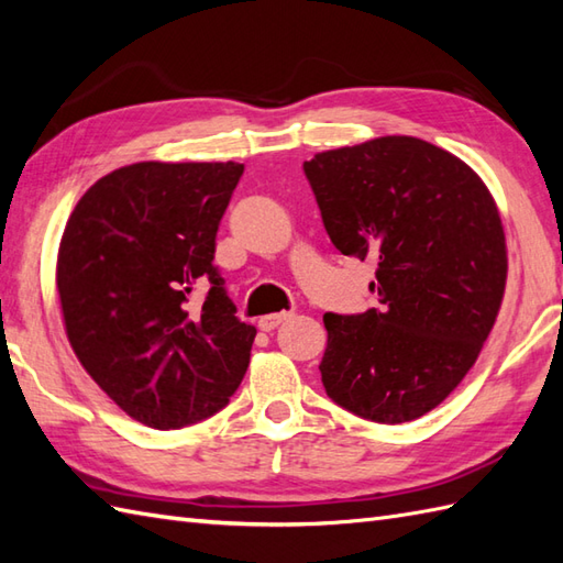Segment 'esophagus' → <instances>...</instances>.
I'll use <instances>...</instances> for the list:
<instances>
[{
    "instance_id": "1",
    "label": "esophagus",
    "mask_w": 563,
    "mask_h": 563,
    "mask_svg": "<svg viewBox=\"0 0 563 563\" xmlns=\"http://www.w3.org/2000/svg\"><path fill=\"white\" fill-rule=\"evenodd\" d=\"M292 314L290 312H280V314H266V317H261L258 319V327L263 329V331H273L275 327H280L283 321H288Z\"/></svg>"
}]
</instances>
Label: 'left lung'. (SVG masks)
Wrapping results in <instances>:
<instances>
[{"instance_id":"8db88e82","label":"left lung","mask_w":563,"mask_h":563,"mask_svg":"<svg viewBox=\"0 0 563 563\" xmlns=\"http://www.w3.org/2000/svg\"><path fill=\"white\" fill-rule=\"evenodd\" d=\"M302 169L331 244L377 261L379 307L324 314V389L367 421H413L460 385L494 329L508 273L496 202L462 159L406 135Z\"/></svg>"}]
</instances>
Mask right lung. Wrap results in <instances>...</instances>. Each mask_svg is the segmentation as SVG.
<instances>
[{
	"instance_id": "obj_1",
	"label": "right lung",
	"mask_w": 563,
	"mask_h": 563,
	"mask_svg": "<svg viewBox=\"0 0 563 563\" xmlns=\"http://www.w3.org/2000/svg\"><path fill=\"white\" fill-rule=\"evenodd\" d=\"M244 164L140 162L99 178L57 256L67 339L93 382L157 430L230 404L256 329L214 266V239ZM200 289L202 298H196Z\"/></svg>"
}]
</instances>
